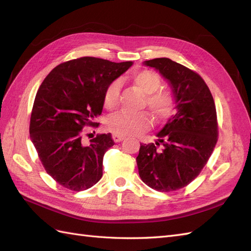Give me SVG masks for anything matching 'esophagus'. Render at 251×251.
<instances>
[{"label":"esophagus","instance_id":"esophagus-1","mask_svg":"<svg viewBox=\"0 0 251 251\" xmlns=\"http://www.w3.org/2000/svg\"><path fill=\"white\" fill-rule=\"evenodd\" d=\"M125 139V136H119V135H113V140L115 142H120Z\"/></svg>","mask_w":251,"mask_h":251}]
</instances>
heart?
<instances>
[{
  "instance_id": "obj_1",
  "label": "heart",
  "mask_w": 251,
  "mask_h": 251,
  "mask_svg": "<svg viewBox=\"0 0 251 251\" xmlns=\"http://www.w3.org/2000/svg\"><path fill=\"white\" fill-rule=\"evenodd\" d=\"M135 89L146 95V104L153 115L164 120L171 117L176 110V98L170 90L159 89L161 87V78L151 70H140L135 72L130 78ZM119 86L113 82L107 88L103 95L104 108L113 111L119 103ZM151 126V118L147 113L127 114L118 113L110 117L105 127L107 130L119 136H135L147 131Z\"/></svg>"
}]
</instances>
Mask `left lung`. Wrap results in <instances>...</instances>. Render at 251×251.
<instances>
[{"mask_svg": "<svg viewBox=\"0 0 251 251\" xmlns=\"http://www.w3.org/2000/svg\"><path fill=\"white\" fill-rule=\"evenodd\" d=\"M168 79L177 113L157 134L156 144H141L136 158L141 180L158 192H174L199 176L218 141L214 98L200 75L174 60H146ZM161 148H158L160 144Z\"/></svg>", "mask_w": 251, "mask_h": 251, "instance_id": "8db88e82", "label": "left lung"}]
</instances>
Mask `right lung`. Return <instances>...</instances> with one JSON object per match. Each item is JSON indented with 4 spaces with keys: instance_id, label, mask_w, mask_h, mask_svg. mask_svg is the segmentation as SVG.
Listing matches in <instances>:
<instances>
[{
    "instance_id": "right-lung-1",
    "label": "right lung",
    "mask_w": 251,
    "mask_h": 251,
    "mask_svg": "<svg viewBox=\"0 0 251 251\" xmlns=\"http://www.w3.org/2000/svg\"><path fill=\"white\" fill-rule=\"evenodd\" d=\"M132 65L79 57L59 64L42 82L30 117V139L45 171L59 185L80 192L102 177L103 155L115 143L109 133L87 144L83 127L98 126L95 118L102 112L105 90Z\"/></svg>"
}]
</instances>
